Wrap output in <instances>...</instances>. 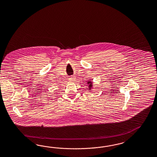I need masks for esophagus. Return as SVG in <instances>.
I'll return each mask as SVG.
<instances>
[{
  "instance_id": "1",
  "label": "esophagus",
  "mask_w": 157,
  "mask_h": 157,
  "mask_svg": "<svg viewBox=\"0 0 157 157\" xmlns=\"http://www.w3.org/2000/svg\"><path fill=\"white\" fill-rule=\"evenodd\" d=\"M69 80L70 81H72V82H73V81H75V78H74V76H71V77H70V78H69Z\"/></svg>"
}]
</instances>
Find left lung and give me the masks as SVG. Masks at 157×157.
Segmentation results:
<instances>
[{"label": "left lung", "mask_w": 157, "mask_h": 157, "mask_svg": "<svg viewBox=\"0 0 157 157\" xmlns=\"http://www.w3.org/2000/svg\"><path fill=\"white\" fill-rule=\"evenodd\" d=\"M87 84L89 85V90H91V89L93 87V85H92V82L91 81H87Z\"/></svg>", "instance_id": "obj_1"}]
</instances>
